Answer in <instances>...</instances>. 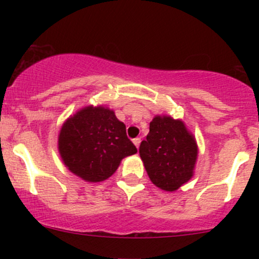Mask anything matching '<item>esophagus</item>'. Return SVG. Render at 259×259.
<instances>
[{
    "instance_id": "esophagus-1",
    "label": "esophagus",
    "mask_w": 259,
    "mask_h": 259,
    "mask_svg": "<svg viewBox=\"0 0 259 259\" xmlns=\"http://www.w3.org/2000/svg\"><path fill=\"white\" fill-rule=\"evenodd\" d=\"M133 142H134V145H135V146H136V148H139V146H140V142H141V139H140V138L134 139V140H133Z\"/></svg>"
}]
</instances>
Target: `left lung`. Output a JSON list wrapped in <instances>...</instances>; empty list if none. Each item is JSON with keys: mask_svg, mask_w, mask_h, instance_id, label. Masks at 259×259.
Segmentation results:
<instances>
[{"mask_svg": "<svg viewBox=\"0 0 259 259\" xmlns=\"http://www.w3.org/2000/svg\"><path fill=\"white\" fill-rule=\"evenodd\" d=\"M139 152L148 178L160 190L177 191L194 177L198 146L181 119L154 115Z\"/></svg>", "mask_w": 259, "mask_h": 259, "instance_id": "1", "label": "left lung"}]
</instances>
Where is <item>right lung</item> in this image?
Instances as JSON below:
<instances>
[{"mask_svg":"<svg viewBox=\"0 0 259 259\" xmlns=\"http://www.w3.org/2000/svg\"><path fill=\"white\" fill-rule=\"evenodd\" d=\"M64 165L88 183L108 179L121 159L138 152L125 125L106 106H86L64 121L58 134Z\"/></svg>","mask_w":259,"mask_h":259,"instance_id":"right-lung-1","label":"right lung"}]
</instances>
